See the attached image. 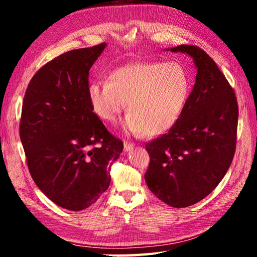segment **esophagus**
Here are the masks:
<instances>
[{"mask_svg": "<svg viewBox=\"0 0 257 257\" xmlns=\"http://www.w3.org/2000/svg\"><path fill=\"white\" fill-rule=\"evenodd\" d=\"M135 147V144H133V143H128V142H124L123 144V151L127 153V152H129L130 150H133Z\"/></svg>", "mask_w": 257, "mask_h": 257, "instance_id": "esophagus-1", "label": "esophagus"}]
</instances>
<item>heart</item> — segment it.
<instances>
[{"label":"heart","instance_id":"b5f03b06","mask_svg":"<svg viewBox=\"0 0 257 257\" xmlns=\"http://www.w3.org/2000/svg\"><path fill=\"white\" fill-rule=\"evenodd\" d=\"M191 82L177 62H137L118 67L107 80H92L87 97L99 119L114 123L127 102V134L156 136L175 127L188 103Z\"/></svg>","mask_w":257,"mask_h":257}]
</instances>
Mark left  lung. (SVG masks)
I'll return each mask as SVG.
<instances>
[{"mask_svg": "<svg viewBox=\"0 0 257 257\" xmlns=\"http://www.w3.org/2000/svg\"><path fill=\"white\" fill-rule=\"evenodd\" d=\"M165 50L193 58L197 75L178 123L145 146L151 158L145 181L161 201L182 208L205 198L227 173L236 151L238 105L228 80L202 49Z\"/></svg>", "mask_w": 257, "mask_h": 257, "instance_id": "obj_1", "label": "left lung"}]
</instances>
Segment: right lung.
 Wrapping results in <instances>:
<instances>
[{"label": "right lung", "instance_id": "add662e5", "mask_svg": "<svg viewBox=\"0 0 257 257\" xmlns=\"http://www.w3.org/2000/svg\"><path fill=\"white\" fill-rule=\"evenodd\" d=\"M105 47L69 51L50 61L35 73L24 97L20 139L29 172L43 194L69 211L97 201L123 150L87 97L89 69Z\"/></svg>", "mask_w": 257, "mask_h": 257}]
</instances>
